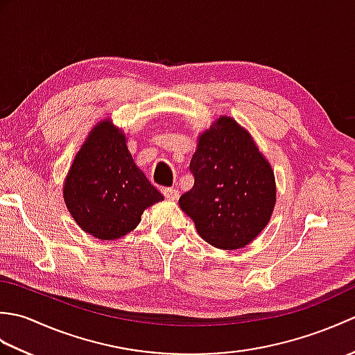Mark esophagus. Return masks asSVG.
<instances>
[{"label":"esophagus","instance_id":"esophagus-1","mask_svg":"<svg viewBox=\"0 0 355 355\" xmlns=\"http://www.w3.org/2000/svg\"><path fill=\"white\" fill-rule=\"evenodd\" d=\"M163 195L168 200H171V201H175L177 198H178V195H180V192L177 191V189H173V187H164L163 189Z\"/></svg>","mask_w":355,"mask_h":355}]
</instances>
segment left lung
Here are the masks:
<instances>
[{"mask_svg":"<svg viewBox=\"0 0 355 355\" xmlns=\"http://www.w3.org/2000/svg\"><path fill=\"white\" fill-rule=\"evenodd\" d=\"M189 169L195 182L178 205L198 235L223 250L250 244L276 202L273 169L252 135L232 117L216 119L198 137Z\"/></svg>","mask_w":355,"mask_h":355,"instance_id":"8db88e82","label":"left lung"}]
</instances>
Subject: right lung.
<instances>
[{"label":"right lung","mask_w":355,"mask_h":355,"mask_svg":"<svg viewBox=\"0 0 355 355\" xmlns=\"http://www.w3.org/2000/svg\"><path fill=\"white\" fill-rule=\"evenodd\" d=\"M62 191L79 227L103 241L125 236L137 227L143 210L163 200L134 163L122 130L108 119L88 134Z\"/></svg>","instance_id":"1"}]
</instances>
